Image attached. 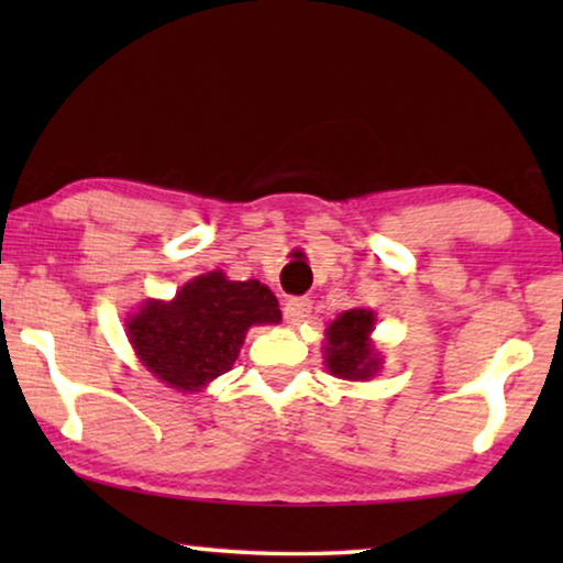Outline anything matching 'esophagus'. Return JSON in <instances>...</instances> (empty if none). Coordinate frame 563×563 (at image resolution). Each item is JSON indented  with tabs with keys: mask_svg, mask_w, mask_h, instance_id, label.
<instances>
[{
	"mask_svg": "<svg viewBox=\"0 0 563 563\" xmlns=\"http://www.w3.org/2000/svg\"><path fill=\"white\" fill-rule=\"evenodd\" d=\"M312 310V302L307 297H291L287 299V305H284V320L289 322V325H299V322H305L307 314Z\"/></svg>",
	"mask_w": 563,
	"mask_h": 563,
	"instance_id": "34e87169",
	"label": "esophagus"
}]
</instances>
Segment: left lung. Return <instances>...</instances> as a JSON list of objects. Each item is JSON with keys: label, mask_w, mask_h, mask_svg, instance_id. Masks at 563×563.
Instances as JSON below:
<instances>
[{"label": "left lung", "mask_w": 563, "mask_h": 563, "mask_svg": "<svg viewBox=\"0 0 563 563\" xmlns=\"http://www.w3.org/2000/svg\"><path fill=\"white\" fill-rule=\"evenodd\" d=\"M374 312L356 307L330 322L325 330V366L333 376L349 382H366L379 372L382 358L372 343Z\"/></svg>", "instance_id": "left-lung-1"}]
</instances>
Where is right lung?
Wrapping results in <instances>:
<instances>
[{"instance_id":"add662e5","label":"right lung","mask_w":563,"mask_h":563,"mask_svg":"<svg viewBox=\"0 0 563 563\" xmlns=\"http://www.w3.org/2000/svg\"><path fill=\"white\" fill-rule=\"evenodd\" d=\"M279 320L266 284L230 282L218 268L184 284L172 302H143L130 314L128 338L153 376L174 389L202 391L233 368L249 328Z\"/></svg>"}]
</instances>
